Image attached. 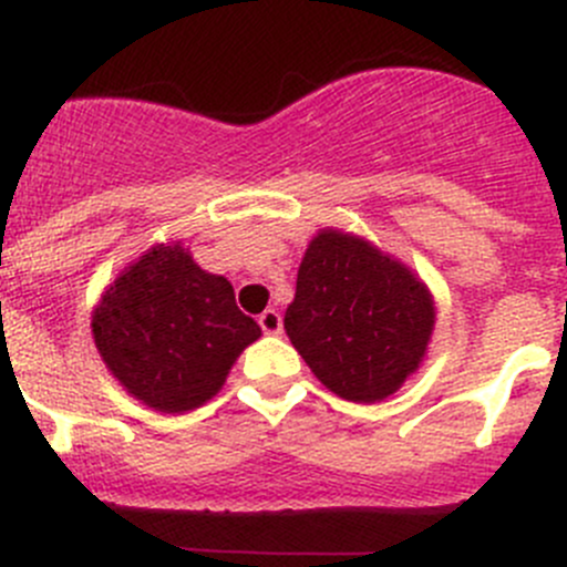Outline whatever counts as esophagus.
<instances>
[{"instance_id":"34e87169","label":"esophagus","mask_w":567,"mask_h":567,"mask_svg":"<svg viewBox=\"0 0 567 567\" xmlns=\"http://www.w3.org/2000/svg\"><path fill=\"white\" fill-rule=\"evenodd\" d=\"M260 329L266 334H282V316L277 310H266L260 318H257Z\"/></svg>"}]
</instances>
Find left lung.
<instances>
[{
  "mask_svg": "<svg viewBox=\"0 0 567 567\" xmlns=\"http://www.w3.org/2000/svg\"><path fill=\"white\" fill-rule=\"evenodd\" d=\"M435 327L430 290L362 238L323 229L296 277L285 332L346 401H377L417 368Z\"/></svg>",
  "mask_w": 567,
  "mask_h": 567,
  "instance_id": "1",
  "label": "left lung"
}]
</instances>
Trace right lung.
I'll return each mask as SVG.
<instances>
[{"label": "right lung", "instance_id": "right-lung-1", "mask_svg": "<svg viewBox=\"0 0 567 567\" xmlns=\"http://www.w3.org/2000/svg\"><path fill=\"white\" fill-rule=\"evenodd\" d=\"M93 340L113 377L161 412H185L218 393L240 351L260 338L233 285L183 246H155L99 301Z\"/></svg>", "mask_w": 567, "mask_h": 567}]
</instances>
